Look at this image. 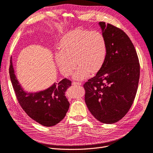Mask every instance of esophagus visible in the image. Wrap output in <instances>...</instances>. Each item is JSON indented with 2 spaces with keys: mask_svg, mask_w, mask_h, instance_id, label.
<instances>
[{
  "mask_svg": "<svg viewBox=\"0 0 153 153\" xmlns=\"http://www.w3.org/2000/svg\"><path fill=\"white\" fill-rule=\"evenodd\" d=\"M72 85H76V86H81L82 83L81 82H73L72 83Z\"/></svg>",
  "mask_w": 153,
  "mask_h": 153,
  "instance_id": "esophagus-1",
  "label": "esophagus"
}]
</instances>
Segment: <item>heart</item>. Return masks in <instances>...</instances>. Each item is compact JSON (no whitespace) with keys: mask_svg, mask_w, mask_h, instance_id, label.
I'll return each mask as SVG.
<instances>
[{"mask_svg":"<svg viewBox=\"0 0 153 153\" xmlns=\"http://www.w3.org/2000/svg\"><path fill=\"white\" fill-rule=\"evenodd\" d=\"M60 52L55 59L61 73L69 76L79 67L74 75L76 80H84L89 73L96 74L102 68L107 55V44L102 33L98 31L76 29L62 38Z\"/></svg>","mask_w":153,"mask_h":153,"instance_id":"heart-1","label":"heart"}]
</instances>
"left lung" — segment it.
<instances>
[{
    "label": "left lung",
    "instance_id": "obj_1",
    "mask_svg": "<svg viewBox=\"0 0 153 153\" xmlns=\"http://www.w3.org/2000/svg\"><path fill=\"white\" fill-rule=\"evenodd\" d=\"M107 44L101 70L83 85L85 102L95 118L111 124L121 120L134 102L140 76L136 50L127 34L114 25L100 22Z\"/></svg>",
    "mask_w": 153,
    "mask_h": 153
}]
</instances>
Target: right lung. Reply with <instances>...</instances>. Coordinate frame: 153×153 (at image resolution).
Here are the masks:
<instances>
[{
  "label": "right lung",
  "mask_w": 153,
  "mask_h": 153,
  "mask_svg": "<svg viewBox=\"0 0 153 153\" xmlns=\"http://www.w3.org/2000/svg\"><path fill=\"white\" fill-rule=\"evenodd\" d=\"M9 74L17 100L33 120L43 126L51 127L64 119L70 105L65 96L66 90L71 86L70 80L65 78L43 91L27 93L15 76L12 59L10 60Z\"/></svg>",
  "instance_id": "1"
}]
</instances>
